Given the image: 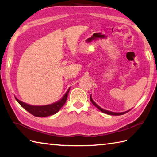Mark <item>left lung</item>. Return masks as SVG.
Here are the masks:
<instances>
[{
    "label": "left lung",
    "mask_w": 157,
    "mask_h": 157,
    "mask_svg": "<svg viewBox=\"0 0 157 157\" xmlns=\"http://www.w3.org/2000/svg\"><path fill=\"white\" fill-rule=\"evenodd\" d=\"M90 100H91V102H92V104L94 105L95 107H96L98 109H99L100 111H102V112H103V113H107V114H109V115H113V116H120V115H123V114H124V113H126L127 112H128L129 111H125V112H123V113H114V112H111V111H107V110H105V109H102L101 107H100L99 106H98L96 103H95L94 100H92V98H91V96H90Z\"/></svg>",
    "instance_id": "obj_1"
}]
</instances>
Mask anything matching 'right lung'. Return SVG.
<instances>
[{
  "instance_id": "add662e5",
  "label": "right lung",
  "mask_w": 157,
  "mask_h": 157,
  "mask_svg": "<svg viewBox=\"0 0 157 157\" xmlns=\"http://www.w3.org/2000/svg\"><path fill=\"white\" fill-rule=\"evenodd\" d=\"M69 90H70V89L68 90V91L66 93V94L63 95L62 99L58 101V102L46 106H31L26 104V103L21 102V100L17 99V98H15L17 100V102L21 105V107L24 108L29 113H30L36 117L43 118V117L53 115V114L57 113L59 111L60 109L65 104L66 100H67Z\"/></svg>"
}]
</instances>
